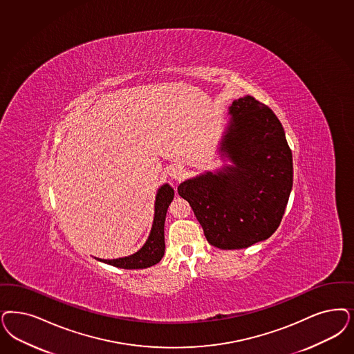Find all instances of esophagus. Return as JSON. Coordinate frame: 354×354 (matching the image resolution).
<instances>
[{
  "mask_svg": "<svg viewBox=\"0 0 354 354\" xmlns=\"http://www.w3.org/2000/svg\"><path fill=\"white\" fill-rule=\"evenodd\" d=\"M170 176L175 180H180L184 176V169L182 166H174L170 169Z\"/></svg>",
  "mask_w": 354,
  "mask_h": 354,
  "instance_id": "1",
  "label": "esophagus"
}]
</instances>
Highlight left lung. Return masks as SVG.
Wrapping results in <instances>:
<instances>
[{
  "label": "left lung",
  "mask_w": 354,
  "mask_h": 354,
  "mask_svg": "<svg viewBox=\"0 0 354 354\" xmlns=\"http://www.w3.org/2000/svg\"><path fill=\"white\" fill-rule=\"evenodd\" d=\"M221 141L232 165L207 171L178 187L207 242L239 250L268 239L280 226L292 187V150L274 112L251 95L229 109Z\"/></svg>",
  "instance_id": "1"
}]
</instances>
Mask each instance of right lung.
Here are the masks:
<instances>
[{
	"mask_svg": "<svg viewBox=\"0 0 354 354\" xmlns=\"http://www.w3.org/2000/svg\"><path fill=\"white\" fill-rule=\"evenodd\" d=\"M174 198V189L169 184H163L156 196L154 205V221L151 226V232L149 234L147 243L142 245L133 255L129 257L104 260L97 259L106 264L122 269L149 268L160 261L165 255V220L167 207Z\"/></svg>",
	"mask_w": 354,
	"mask_h": 354,
	"instance_id": "obj_1",
	"label": "right lung"
}]
</instances>
